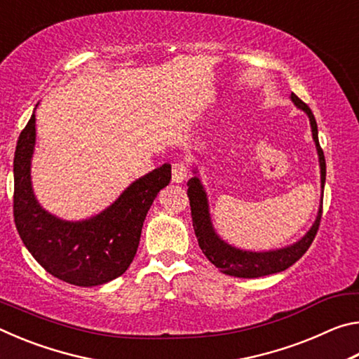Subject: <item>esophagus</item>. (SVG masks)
Masks as SVG:
<instances>
[{
  "instance_id": "34e87169",
  "label": "esophagus",
  "mask_w": 359,
  "mask_h": 359,
  "mask_svg": "<svg viewBox=\"0 0 359 359\" xmlns=\"http://www.w3.org/2000/svg\"><path fill=\"white\" fill-rule=\"evenodd\" d=\"M187 177V165L185 163H174L172 165V182L175 184H182Z\"/></svg>"
}]
</instances>
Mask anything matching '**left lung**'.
I'll return each instance as SVG.
<instances>
[{
    "label": "left lung",
    "mask_w": 359,
    "mask_h": 359,
    "mask_svg": "<svg viewBox=\"0 0 359 359\" xmlns=\"http://www.w3.org/2000/svg\"><path fill=\"white\" fill-rule=\"evenodd\" d=\"M290 100L293 101V104L301 109V111L307 115L309 121H311V130L312 137L315 142V149L318 154V163H320V182H321V199H320V208L317 212V218L312 223L311 229L302 236L299 241H296L294 244L276 248V250H266V252H253L245 250V248H239L228 244L226 241H223L214 228L209 209V199L205 188L203 185L201 179H199L198 168L193 169L194 175L187 182L188 185V199H190V208H191V218H193V228L194 234L198 238V244L201 247L203 253L208 257L212 264L218 267L223 274L242 277V278H255V277H263L269 274H276V272H282L288 269L291 264H294L304 253L307 252V248L315 239L317 234L320 220H321V208H323V188L326 180V163L323 150L320 147L318 142V128L317 121H315L313 114L306 102H302L294 93H291Z\"/></svg>",
    "instance_id": "left-lung-1"
}]
</instances>
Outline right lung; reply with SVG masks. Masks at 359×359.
Listing matches in <instances>:
<instances>
[{"mask_svg":"<svg viewBox=\"0 0 359 359\" xmlns=\"http://www.w3.org/2000/svg\"><path fill=\"white\" fill-rule=\"evenodd\" d=\"M36 115L20 133L14 156V220L33 258L53 277L77 287H98L120 277L137 252L151 203L171 182V165L136 179L104 210L65 220L39 204L32 182Z\"/></svg>","mask_w":359,"mask_h":359,"instance_id":"add662e5","label":"right lung"}]
</instances>
